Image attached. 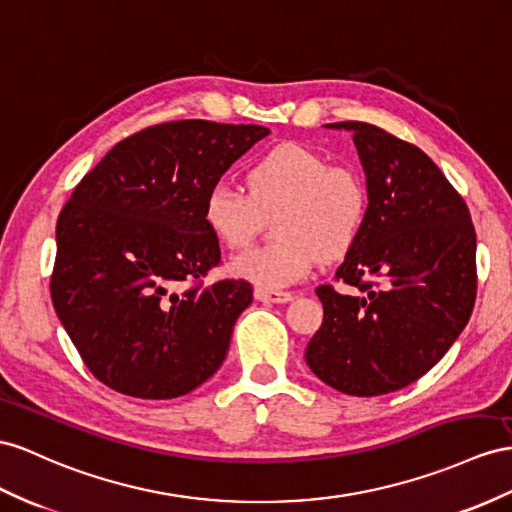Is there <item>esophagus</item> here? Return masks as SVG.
Returning <instances> with one entry per match:
<instances>
[{
	"label": "esophagus",
	"instance_id": "1",
	"mask_svg": "<svg viewBox=\"0 0 512 512\" xmlns=\"http://www.w3.org/2000/svg\"><path fill=\"white\" fill-rule=\"evenodd\" d=\"M255 298L261 300V303H290L294 298L292 292H274V290H261L257 287L255 290Z\"/></svg>",
	"mask_w": 512,
	"mask_h": 512
}]
</instances>
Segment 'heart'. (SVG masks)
I'll use <instances>...</instances> for the list:
<instances>
[{
  "instance_id": "b5f03b06",
  "label": "heart",
  "mask_w": 512,
  "mask_h": 512,
  "mask_svg": "<svg viewBox=\"0 0 512 512\" xmlns=\"http://www.w3.org/2000/svg\"><path fill=\"white\" fill-rule=\"evenodd\" d=\"M244 192L216 186L203 201L214 238L240 251L274 218L277 242L231 261L238 279L261 290H283L307 279L320 259L344 255L359 238L368 192L355 168L329 164L318 151L283 142L261 153L244 173Z\"/></svg>"
}]
</instances>
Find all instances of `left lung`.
Masks as SVG:
<instances>
[{"instance_id":"obj_1","label":"left lung","mask_w":512,"mask_h":512,"mask_svg":"<svg viewBox=\"0 0 512 512\" xmlns=\"http://www.w3.org/2000/svg\"><path fill=\"white\" fill-rule=\"evenodd\" d=\"M368 183L359 238L320 285L324 320L307 344L311 372L348 396L415 383L461 335L476 303V231L439 166L385 129L344 121Z\"/></svg>"}]
</instances>
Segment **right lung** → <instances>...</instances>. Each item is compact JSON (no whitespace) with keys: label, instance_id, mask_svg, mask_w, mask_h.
I'll use <instances>...</instances> for the list:
<instances>
[{"label":"right lung","instance_id":"right-lung-1","mask_svg":"<svg viewBox=\"0 0 512 512\" xmlns=\"http://www.w3.org/2000/svg\"><path fill=\"white\" fill-rule=\"evenodd\" d=\"M268 134L201 119L153 125L77 183L58 216L49 287L97 381L131 398L170 400L225 361L253 287L244 279L203 285L220 264L203 201Z\"/></svg>","mask_w":512,"mask_h":512}]
</instances>
